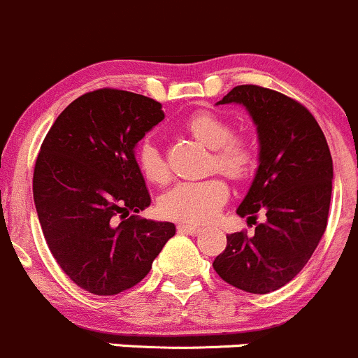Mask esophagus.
Wrapping results in <instances>:
<instances>
[{"label":"esophagus","instance_id":"esophagus-1","mask_svg":"<svg viewBox=\"0 0 358 358\" xmlns=\"http://www.w3.org/2000/svg\"><path fill=\"white\" fill-rule=\"evenodd\" d=\"M178 230L180 232L190 234V236H196V234H199L202 229L199 225H192V223H178Z\"/></svg>","mask_w":358,"mask_h":358}]
</instances>
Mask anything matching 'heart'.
I'll use <instances>...</instances> for the list:
<instances>
[{
	"mask_svg": "<svg viewBox=\"0 0 358 358\" xmlns=\"http://www.w3.org/2000/svg\"><path fill=\"white\" fill-rule=\"evenodd\" d=\"M183 128L192 138L211 149L209 168L223 173L232 180H244L255 173L258 164V149L244 135H234L229 119L213 110L190 114ZM136 162L149 182L164 185L169 180V169L161 150L150 140H143L136 149ZM229 197V187L222 178L180 182L159 201V209L166 218L180 222L202 223L211 220Z\"/></svg>",
	"mask_w": 358,
	"mask_h": 358,
	"instance_id": "heart-1",
	"label": "heart"
}]
</instances>
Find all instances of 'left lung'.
Returning <instances> with one entry per match:
<instances>
[{
  "mask_svg": "<svg viewBox=\"0 0 358 358\" xmlns=\"http://www.w3.org/2000/svg\"><path fill=\"white\" fill-rule=\"evenodd\" d=\"M218 103H243L258 129L259 164L237 215L266 222L227 236L213 268L230 286L266 294L286 286L312 258L327 227L333 157L312 112L284 93L236 86Z\"/></svg>",
  "mask_w": 358,
  "mask_h": 358,
  "instance_id": "8db88e82",
  "label": "left lung"
}]
</instances>
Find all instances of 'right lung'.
<instances>
[{
  "label": "right lung",
  "instance_id": "1",
  "mask_svg": "<svg viewBox=\"0 0 358 358\" xmlns=\"http://www.w3.org/2000/svg\"><path fill=\"white\" fill-rule=\"evenodd\" d=\"M162 119L156 100L102 88L69 103L43 140L32 178L43 236L92 294L136 286L175 236L173 223L135 215L150 206L135 147Z\"/></svg>",
  "mask_w": 358,
  "mask_h": 358
}]
</instances>
